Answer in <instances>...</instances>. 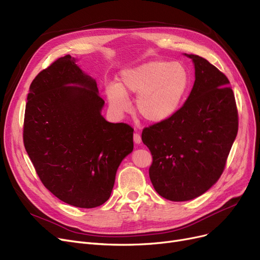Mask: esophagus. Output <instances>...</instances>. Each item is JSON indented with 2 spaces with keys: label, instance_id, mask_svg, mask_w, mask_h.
Returning <instances> with one entry per match:
<instances>
[{
  "label": "esophagus",
  "instance_id": "obj_1",
  "mask_svg": "<svg viewBox=\"0 0 260 260\" xmlns=\"http://www.w3.org/2000/svg\"><path fill=\"white\" fill-rule=\"evenodd\" d=\"M133 141H134V143H135V144H141V142H142V138H141L140 133L135 132V133L133 134Z\"/></svg>",
  "mask_w": 260,
  "mask_h": 260
}]
</instances>
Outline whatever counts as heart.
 <instances>
[{
	"instance_id": "1",
	"label": "heart",
	"mask_w": 260,
	"mask_h": 260,
	"mask_svg": "<svg viewBox=\"0 0 260 260\" xmlns=\"http://www.w3.org/2000/svg\"><path fill=\"white\" fill-rule=\"evenodd\" d=\"M188 86L189 75L183 64L153 60L121 72L118 83L106 86V95L111 109L118 114L130 109L127 95L137 96L139 115L157 123L177 113Z\"/></svg>"
}]
</instances>
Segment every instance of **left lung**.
Returning <instances> with one entry per match:
<instances>
[{"mask_svg":"<svg viewBox=\"0 0 260 260\" xmlns=\"http://www.w3.org/2000/svg\"><path fill=\"white\" fill-rule=\"evenodd\" d=\"M196 80L182 108L169 119L143 129L149 148V177L156 192L170 201H188L219 180L238 132V110L229 79L200 56Z\"/></svg>","mask_w":260,"mask_h":260,"instance_id":"left-lung-1","label":"left lung"}]
</instances>
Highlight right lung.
Here are the masks:
<instances>
[{
	"instance_id": "add662e5",
	"label": "right lung",
	"mask_w": 260,
	"mask_h": 260,
	"mask_svg": "<svg viewBox=\"0 0 260 260\" xmlns=\"http://www.w3.org/2000/svg\"><path fill=\"white\" fill-rule=\"evenodd\" d=\"M105 102L94 79L70 55L35 77L27 95L23 143L42 184L81 208L104 204L116 170L133 150V129L101 114Z\"/></svg>"
}]
</instances>
